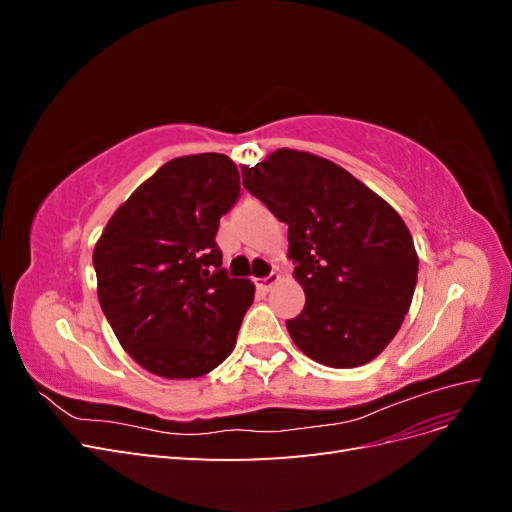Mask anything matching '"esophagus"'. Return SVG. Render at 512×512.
Segmentation results:
<instances>
[{"label": "esophagus", "mask_w": 512, "mask_h": 512, "mask_svg": "<svg viewBox=\"0 0 512 512\" xmlns=\"http://www.w3.org/2000/svg\"><path fill=\"white\" fill-rule=\"evenodd\" d=\"M277 282H280V275L271 273V275H267V277H260V280H256V286H258L260 290H271Z\"/></svg>", "instance_id": "1"}]
</instances>
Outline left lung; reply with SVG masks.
Instances as JSON below:
<instances>
[{
    "label": "left lung",
    "instance_id": "1",
    "mask_svg": "<svg viewBox=\"0 0 512 512\" xmlns=\"http://www.w3.org/2000/svg\"><path fill=\"white\" fill-rule=\"evenodd\" d=\"M243 188L288 224L303 312L286 320L309 359L348 369L389 346L408 314L418 256L399 213L348 170L312 153L277 149L241 168Z\"/></svg>",
    "mask_w": 512,
    "mask_h": 512
}]
</instances>
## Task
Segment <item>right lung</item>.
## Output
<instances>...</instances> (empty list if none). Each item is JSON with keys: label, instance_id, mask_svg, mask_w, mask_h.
Listing matches in <instances>:
<instances>
[{"label": "right lung", "instance_id": "add662e5", "mask_svg": "<svg viewBox=\"0 0 512 512\" xmlns=\"http://www.w3.org/2000/svg\"><path fill=\"white\" fill-rule=\"evenodd\" d=\"M239 192L224 153L175 158L134 190L96 243L102 312L151 374L205 376L237 344L254 284L222 269L215 235Z\"/></svg>", "mask_w": 512, "mask_h": 512}]
</instances>
